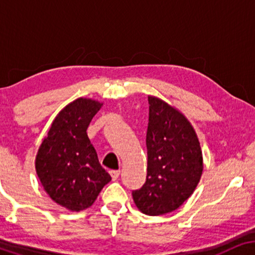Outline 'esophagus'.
Listing matches in <instances>:
<instances>
[{
    "label": "esophagus",
    "instance_id": "esophagus-1",
    "mask_svg": "<svg viewBox=\"0 0 255 255\" xmlns=\"http://www.w3.org/2000/svg\"><path fill=\"white\" fill-rule=\"evenodd\" d=\"M120 170H110V175L113 177V180H117L120 177Z\"/></svg>",
    "mask_w": 255,
    "mask_h": 255
}]
</instances>
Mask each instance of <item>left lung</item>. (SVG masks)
I'll return each mask as SVG.
<instances>
[{
	"label": "left lung",
	"instance_id": "1",
	"mask_svg": "<svg viewBox=\"0 0 255 255\" xmlns=\"http://www.w3.org/2000/svg\"><path fill=\"white\" fill-rule=\"evenodd\" d=\"M148 104L147 176L132 197L142 214L159 216L176 210L194 193L203 156L196 132L179 110L154 96Z\"/></svg>",
	"mask_w": 255,
	"mask_h": 255
}]
</instances>
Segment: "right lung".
<instances>
[{"mask_svg":"<svg viewBox=\"0 0 255 255\" xmlns=\"http://www.w3.org/2000/svg\"><path fill=\"white\" fill-rule=\"evenodd\" d=\"M103 103L73 101L57 115L36 156V172L52 200L71 211L92 207L111 181L101 166L87 128Z\"/></svg>","mask_w":255,"mask_h":255,"instance_id":"obj_1","label":"right lung"}]
</instances>
